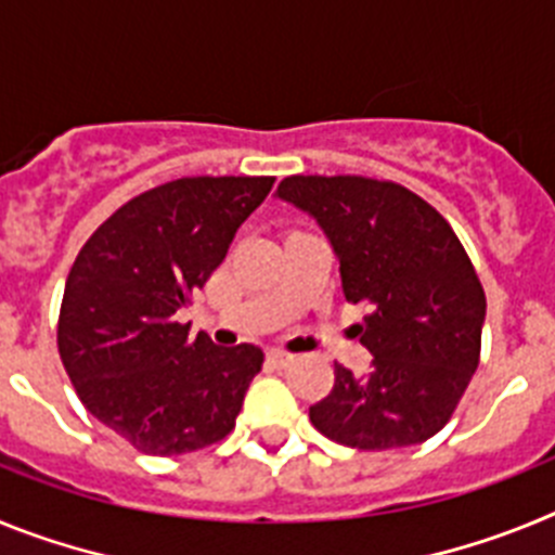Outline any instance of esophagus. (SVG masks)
I'll use <instances>...</instances> for the list:
<instances>
[{
	"label": "esophagus",
	"mask_w": 555,
	"mask_h": 555,
	"mask_svg": "<svg viewBox=\"0 0 555 555\" xmlns=\"http://www.w3.org/2000/svg\"><path fill=\"white\" fill-rule=\"evenodd\" d=\"M269 361H272L274 366H288L294 364V356L292 352L281 350V347H272V350H269Z\"/></svg>",
	"instance_id": "1"
}]
</instances>
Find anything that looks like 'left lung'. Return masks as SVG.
Wrapping results in <instances>:
<instances>
[{"label": "left lung", "instance_id": "left-lung-1", "mask_svg": "<svg viewBox=\"0 0 555 555\" xmlns=\"http://www.w3.org/2000/svg\"><path fill=\"white\" fill-rule=\"evenodd\" d=\"M278 197L308 210L338 255L341 292L372 370L333 364L313 428L356 450L420 444L444 428L480 361L487 294L448 219L405 185L361 175H292Z\"/></svg>", "mask_w": 555, "mask_h": 555}]
</instances>
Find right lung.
Here are the masks:
<instances>
[{"label": "right lung", "mask_w": 555, "mask_h": 555, "mask_svg": "<svg viewBox=\"0 0 555 555\" xmlns=\"http://www.w3.org/2000/svg\"><path fill=\"white\" fill-rule=\"evenodd\" d=\"M272 183L205 175L155 185L111 214L72 263L61 361L80 403L139 453H194L235 428L263 350L191 336L178 311Z\"/></svg>", "instance_id": "add662e5"}]
</instances>
